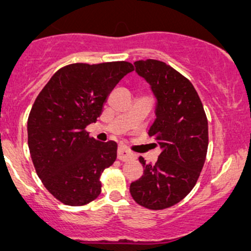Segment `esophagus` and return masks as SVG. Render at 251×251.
I'll list each match as a JSON object with an SVG mask.
<instances>
[{"label":"esophagus","mask_w":251,"mask_h":251,"mask_svg":"<svg viewBox=\"0 0 251 251\" xmlns=\"http://www.w3.org/2000/svg\"><path fill=\"white\" fill-rule=\"evenodd\" d=\"M133 158V154L131 153L130 151H127V149L125 148H119L118 149V159L121 161H126L128 160V159Z\"/></svg>","instance_id":"obj_1"}]
</instances>
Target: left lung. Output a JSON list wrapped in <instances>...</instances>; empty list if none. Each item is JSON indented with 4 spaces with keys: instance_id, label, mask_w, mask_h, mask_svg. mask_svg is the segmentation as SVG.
<instances>
[{
    "instance_id": "left-lung-1",
    "label": "left lung",
    "mask_w": 251,
    "mask_h": 251,
    "mask_svg": "<svg viewBox=\"0 0 251 251\" xmlns=\"http://www.w3.org/2000/svg\"><path fill=\"white\" fill-rule=\"evenodd\" d=\"M133 64L156 98V119L148 135L161 153L155 164L138 158L144 171L131 183L130 193L142 206L163 210L181 201L198 181L209 144L207 119L188 78L160 60H137Z\"/></svg>"
}]
</instances>
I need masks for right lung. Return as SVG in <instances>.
<instances>
[{"label":"right lung","mask_w":251,"mask_h":251,"mask_svg":"<svg viewBox=\"0 0 251 251\" xmlns=\"http://www.w3.org/2000/svg\"><path fill=\"white\" fill-rule=\"evenodd\" d=\"M132 70L128 62L67 65L35 100L27 119L30 155L44 186L63 204L81 206L100 194V175L115 161L118 144L96 141L85 128Z\"/></svg>","instance_id":"right-lung-1"}]
</instances>
